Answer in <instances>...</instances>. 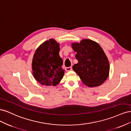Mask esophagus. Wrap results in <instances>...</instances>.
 Wrapping results in <instances>:
<instances>
[{
  "instance_id": "1",
  "label": "esophagus",
  "mask_w": 131,
  "mask_h": 131,
  "mask_svg": "<svg viewBox=\"0 0 131 131\" xmlns=\"http://www.w3.org/2000/svg\"><path fill=\"white\" fill-rule=\"evenodd\" d=\"M72 67H67V68H66V71H67V72H69V71L72 70Z\"/></svg>"
}]
</instances>
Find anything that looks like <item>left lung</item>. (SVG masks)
I'll use <instances>...</instances> for the list:
<instances>
[{
    "mask_svg": "<svg viewBox=\"0 0 131 131\" xmlns=\"http://www.w3.org/2000/svg\"><path fill=\"white\" fill-rule=\"evenodd\" d=\"M78 63L73 69L83 84L89 88L101 85L108 78L109 62L103 50L96 41L85 39L80 42L72 43Z\"/></svg>",
    "mask_w": 131,
    "mask_h": 131,
    "instance_id": "left-lung-1",
    "label": "left lung"
}]
</instances>
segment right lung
<instances>
[{
	"label": "right lung",
	"instance_id": "obj_1",
	"mask_svg": "<svg viewBox=\"0 0 131 131\" xmlns=\"http://www.w3.org/2000/svg\"><path fill=\"white\" fill-rule=\"evenodd\" d=\"M59 51V43L53 39L43 42L35 51L31 63L32 74L41 85L55 86L64 76Z\"/></svg>",
	"mask_w": 131,
	"mask_h": 131
}]
</instances>
